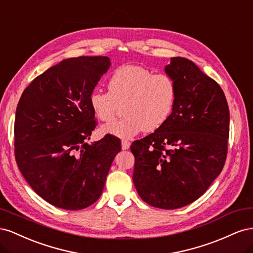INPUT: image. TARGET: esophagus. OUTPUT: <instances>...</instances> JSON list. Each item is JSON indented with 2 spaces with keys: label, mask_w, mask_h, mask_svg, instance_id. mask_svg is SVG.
Here are the masks:
<instances>
[{
  "label": "esophagus",
  "mask_w": 253,
  "mask_h": 253,
  "mask_svg": "<svg viewBox=\"0 0 253 253\" xmlns=\"http://www.w3.org/2000/svg\"><path fill=\"white\" fill-rule=\"evenodd\" d=\"M129 145H131V142L127 141V140H122V141H121L122 150H127V149L129 148Z\"/></svg>",
  "instance_id": "34e87169"
}]
</instances>
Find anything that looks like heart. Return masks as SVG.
Returning a JSON list of instances; mask_svg holds the SVG:
<instances>
[{
  "mask_svg": "<svg viewBox=\"0 0 253 253\" xmlns=\"http://www.w3.org/2000/svg\"><path fill=\"white\" fill-rule=\"evenodd\" d=\"M109 91L95 89L89 106L100 121L115 119L124 104L125 118L102 127L104 133L129 139L141 131L153 132L169 119L176 101V86L166 74H153L140 65H122L109 80Z\"/></svg>",
  "mask_w": 253,
  "mask_h": 253,
  "instance_id": "1",
  "label": "heart"
}]
</instances>
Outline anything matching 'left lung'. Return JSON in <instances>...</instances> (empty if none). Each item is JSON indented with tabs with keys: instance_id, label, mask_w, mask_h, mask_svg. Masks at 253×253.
I'll return each instance as SVG.
<instances>
[{
	"instance_id": "left-lung-1",
	"label": "left lung",
	"mask_w": 253,
	"mask_h": 253,
	"mask_svg": "<svg viewBox=\"0 0 253 253\" xmlns=\"http://www.w3.org/2000/svg\"><path fill=\"white\" fill-rule=\"evenodd\" d=\"M165 73L176 86L173 112L154 133L134 141L131 151L137 193L170 210L200 198L220 174L230 116L223 89L191 60L171 58Z\"/></svg>"
}]
</instances>
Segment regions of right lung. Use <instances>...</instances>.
<instances>
[{"label":"right lung","instance_id":"obj_1","mask_svg":"<svg viewBox=\"0 0 253 253\" xmlns=\"http://www.w3.org/2000/svg\"><path fill=\"white\" fill-rule=\"evenodd\" d=\"M109 57L61 61L23 91L14 120V154L23 177L50 205L81 210L102 194L117 137L87 143L97 122L89 96L109 71Z\"/></svg>","mask_w":253,"mask_h":253}]
</instances>
